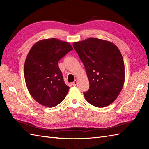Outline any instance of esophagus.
<instances>
[{
    "mask_svg": "<svg viewBox=\"0 0 149 149\" xmlns=\"http://www.w3.org/2000/svg\"><path fill=\"white\" fill-rule=\"evenodd\" d=\"M77 84V79H75V80L72 83V85H73V86H76Z\"/></svg>",
    "mask_w": 149,
    "mask_h": 149,
    "instance_id": "34e87169",
    "label": "esophagus"
}]
</instances>
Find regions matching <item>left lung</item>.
<instances>
[{
    "instance_id": "obj_1",
    "label": "left lung",
    "mask_w": 149,
    "mask_h": 149,
    "mask_svg": "<svg viewBox=\"0 0 149 149\" xmlns=\"http://www.w3.org/2000/svg\"><path fill=\"white\" fill-rule=\"evenodd\" d=\"M86 69L90 88L84 92L87 102L98 107L110 105L121 91L125 81V66L115 44L89 38L73 44Z\"/></svg>"
}]
</instances>
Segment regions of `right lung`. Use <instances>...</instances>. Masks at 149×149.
<instances>
[{
    "label": "right lung",
    "instance_id": "right-lung-1",
    "mask_svg": "<svg viewBox=\"0 0 149 149\" xmlns=\"http://www.w3.org/2000/svg\"><path fill=\"white\" fill-rule=\"evenodd\" d=\"M73 50L68 42L45 39L31 49L25 61L24 77L31 95L42 105L52 107L65 99L69 87L63 80L58 61Z\"/></svg>",
    "mask_w": 149,
    "mask_h": 149
}]
</instances>
